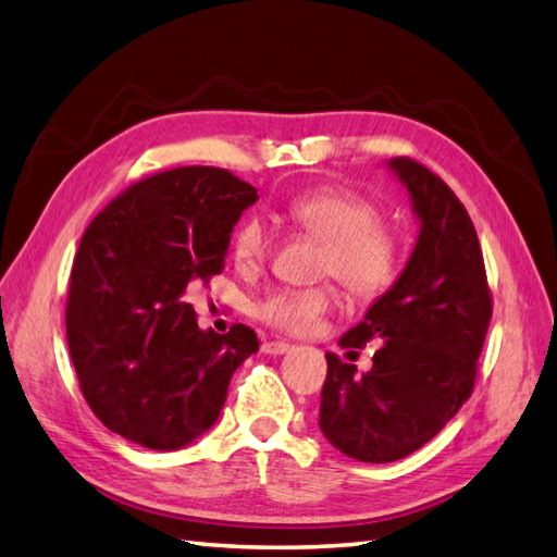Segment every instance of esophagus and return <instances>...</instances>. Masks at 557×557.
Listing matches in <instances>:
<instances>
[{"label":"esophagus","mask_w":557,"mask_h":557,"mask_svg":"<svg viewBox=\"0 0 557 557\" xmlns=\"http://www.w3.org/2000/svg\"><path fill=\"white\" fill-rule=\"evenodd\" d=\"M293 348V345H288V343H283V341H269V343H264L262 345V352L264 355H286L288 350Z\"/></svg>","instance_id":"obj_1"}]
</instances>
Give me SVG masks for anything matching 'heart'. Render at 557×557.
Here are the masks:
<instances>
[{"label":"heart","instance_id":"1","mask_svg":"<svg viewBox=\"0 0 557 557\" xmlns=\"http://www.w3.org/2000/svg\"><path fill=\"white\" fill-rule=\"evenodd\" d=\"M286 216L305 236L324 243L319 276H333L357 300H374L398 276L400 243L381 224L374 202L341 188H314L295 195ZM271 236L259 216H247L233 233L231 252L236 264L255 271L267 262ZM333 290L278 288L255 307V317L281 333H310L329 312Z\"/></svg>","mask_w":557,"mask_h":557}]
</instances>
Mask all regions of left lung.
<instances>
[{"instance_id":"1","label":"left lung","mask_w":557,"mask_h":557,"mask_svg":"<svg viewBox=\"0 0 557 557\" xmlns=\"http://www.w3.org/2000/svg\"><path fill=\"white\" fill-rule=\"evenodd\" d=\"M412 200L419 236L398 281L341 338L343 348L376 341L374 367L326 355L319 429L360 462L403 460L434 438L472 395L493 300L467 209L414 159L386 164Z\"/></svg>"}]
</instances>
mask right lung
I'll list each match as a JSON object with an SVG mask.
<instances>
[{"mask_svg":"<svg viewBox=\"0 0 557 557\" xmlns=\"http://www.w3.org/2000/svg\"><path fill=\"white\" fill-rule=\"evenodd\" d=\"M257 188L214 166L131 185L83 233L71 269L66 338L100 422L152 450H178L219 419L257 333L197 326L185 288L221 274L233 226Z\"/></svg>","mask_w":557,"mask_h":557,"instance_id":"add662e5","label":"right lung"}]
</instances>
